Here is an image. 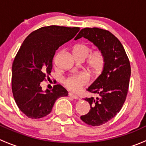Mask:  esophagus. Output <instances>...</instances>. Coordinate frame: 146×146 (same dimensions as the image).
<instances>
[{
	"label": "esophagus",
	"mask_w": 146,
	"mask_h": 146,
	"mask_svg": "<svg viewBox=\"0 0 146 146\" xmlns=\"http://www.w3.org/2000/svg\"><path fill=\"white\" fill-rule=\"evenodd\" d=\"M68 96H70V98H73V99H75V100H78L79 99V98L77 96V95H74V94H73V93H70V92H69V93H68Z\"/></svg>",
	"instance_id": "obj_1"
}]
</instances>
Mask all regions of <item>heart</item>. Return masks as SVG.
<instances>
[{
	"instance_id": "b5f03b06",
	"label": "heart",
	"mask_w": 146,
	"mask_h": 146,
	"mask_svg": "<svg viewBox=\"0 0 146 146\" xmlns=\"http://www.w3.org/2000/svg\"><path fill=\"white\" fill-rule=\"evenodd\" d=\"M90 51V48L86 44H78L72 49L73 56L76 59L84 60L87 57V66L93 73H101L105 64L104 54L100 49ZM89 78L85 73H78L70 76L64 80V85L68 89L73 92H78L88 84Z\"/></svg>"
}]
</instances>
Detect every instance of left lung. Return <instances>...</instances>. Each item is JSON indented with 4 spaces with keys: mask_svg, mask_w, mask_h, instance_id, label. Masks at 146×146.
Here are the masks:
<instances>
[{
    "mask_svg": "<svg viewBox=\"0 0 146 146\" xmlns=\"http://www.w3.org/2000/svg\"><path fill=\"white\" fill-rule=\"evenodd\" d=\"M81 37L92 42L105 56L101 75L87 89L98 96L84 99L89 102L90 110L80 117L87 124L98 126L114 118L126 100L131 76L130 62L120 41L108 30L84 28L75 40Z\"/></svg>",
    "mask_w": 146,
    "mask_h": 146,
    "instance_id": "1",
    "label": "left lung"
}]
</instances>
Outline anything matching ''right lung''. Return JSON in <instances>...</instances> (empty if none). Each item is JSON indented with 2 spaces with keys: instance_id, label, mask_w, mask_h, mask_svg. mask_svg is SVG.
<instances>
[{
  "instance_id": "right-lung-1",
  "label": "right lung",
  "mask_w": 146,
  "mask_h": 146,
  "mask_svg": "<svg viewBox=\"0 0 146 146\" xmlns=\"http://www.w3.org/2000/svg\"><path fill=\"white\" fill-rule=\"evenodd\" d=\"M79 30V27H43L29 34L22 44L12 66V91L18 108L29 118L48 115L58 98L68 96L61 85L44 92L40 84L50 75L56 51Z\"/></svg>"
}]
</instances>
